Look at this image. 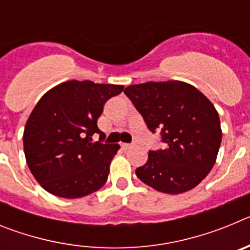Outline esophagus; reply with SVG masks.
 Masks as SVG:
<instances>
[{"label":"esophagus","instance_id":"1","mask_svg":"<svg viewBox=\"0 0 250 250\" xmlns=\"http://www.w3.org/2000/svg\"><path fill=\"white\" fill-rule=\"evenodd\" d=\"M131 146H132L131 144H125V143H123V144H121V147H123L124 150H129V149H131Z\"/></svg>","mask_w":250,"mask_h":250}]
</instances>
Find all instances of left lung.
<instances>
[{
	"label": "left lung",
	"mask_w": 250,
	"mask_h": 250,
	"mask_svg": "<svg viewBox=\"0 0 250 250\" xmlns=\"http://www.w3.org/2000/svg\"><path fill=\"white\" fill-rule=\"evenodd\" d=\"M147 129L160 131L164 147L150 150L135 170L155 190L180 194L202 182L215 164L222 143L219 115L204 95L183 81L145 83L124 90Z\"/></svg>",
	"instance_id": "left-lung-1"
}]
</instances>
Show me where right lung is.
<instances>
[{"label": "right lung", "mask_w": 250, "mask_h": 250, "mask_svg": "<svg viewBox=\"0 0 250 250\" xmlns=\"http://www.w3.org/2000/svg\"><path fill=\"white\" fill-rule=\"evenodd\" d=\"M123 90V85L71 80L40 99L26 123L23 149L31 173L45 190L75 199L105 184L120 146L104 144L98 119L106 101ZM94 133L101 135L96 143Z\"/></svg>", "instance_id": "1"}]
</instances>
